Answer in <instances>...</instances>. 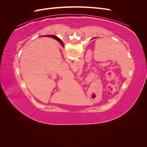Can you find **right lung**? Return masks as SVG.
Instances as JSON below:
<instances>
[{"label":"right lung","instance_id":"obj_1","mask_svg":"<svg viewBox=\"0 0 147 147\" xmlns=\"http://www.w3.org/2000/svg\"><path fill=\"white\" fill-rule=\"evenodd\" d=\"M46 36H47V37H51V38H55V39L57 40V41H59V42L62 44V45H63V42H62L58 37H56V36H55V35H46Z\"/></svg>","mask_w":147,"mask_h":147}]
</instances>
